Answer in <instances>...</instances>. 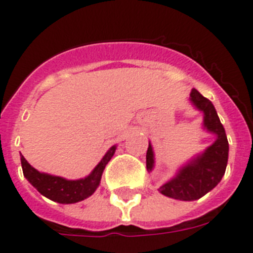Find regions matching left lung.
I'll return each mask as SVG.
<instances>
[{
  "label": "left lung",
  "instance_id": "8db88e82",
  "mask_svg": "<svg viewBox=\"0 0 253 253\" xmlns=\"http://www.w3.org/2000/svg\"><path fill=\"white\" fill-rule=\"evenodd\" d=\"M190 100L199 110L205 113V127L211 132L216 133V141L207 148L202 156L197 157L182 167L175 179L166 182L159 188V192L169 198L181 199V201H194L199 199L217 185L226 169L229 154V143L226 139L224 126L220 122L213 104L193 88L190 92ZM153 149L148 146L146 152V169L152 171Z\"/></svg>",
  "mask_w": 253,
  "mask_h": 253
}]
</instances>
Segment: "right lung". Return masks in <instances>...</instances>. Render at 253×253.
I'll list each match as a JSON object with an SVG mask.
<instances>
[{"label": "right lung", "instance_id": "obj_1", "mask_svg": "<svg viewBox=\"0 0 253 253\" xmlns=\"http://www.w3.org/2000/svg\"><path fill=\"white\" fill-rule=\"evenodd\" d=\"M114 152H116V146H112L107 154L104 156V158L101 159V162L95 167L94 171L87 177L81 180H65L59 176H51L47 173L38 172L35 167H32L25 161L22 154H20V161H22L23 173L38 192L54 202L69 205V203L84 201L94 194V192L100 184L104 169L110 161V158L113 157Z\"/></svg>", "mask_w": 253, "mask_h": 253}]
</instances>
